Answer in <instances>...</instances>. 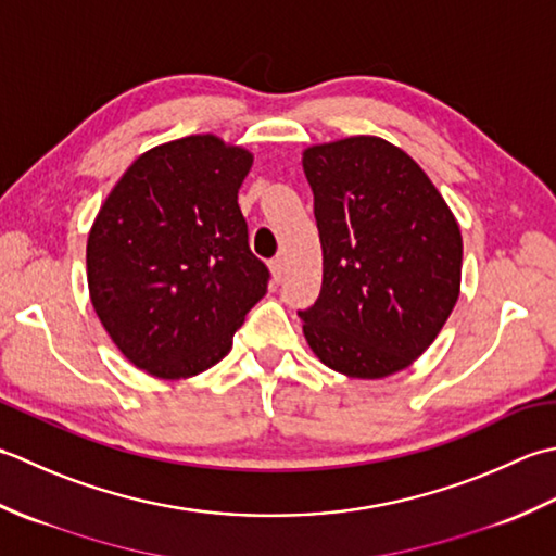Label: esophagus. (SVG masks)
<instances>
[{
    "label": "esophagus",
    "instance_id": "obj_1",
    "mask_svg": "<svg viewBox=\"0 0 556 556\" xmlns=\"http://www.w3.org/2000/svg\"><path fill=\"white\" fill-rule=\"evenodd\" d=\"M270 274H274V280H282V276H286V258L282 256H274L270 258Z\"/></svg>",
    "mask_w": 556,
    "mask_h": 556
}]
</instances>
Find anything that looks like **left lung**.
Masks as SVG:
<instances>
[{
    "mask_svg": "<svg viewBox=\"0 0 556 556\" xmlns=\"http://www.w3.org/2000/svg\"><path fill=\"white\" fill-rule=\"evenodd\" d=\"M324 252L321 292L298 312L314 355L355 379L405 369L456 307L463 240L410 155L377 136L302 157Z\"/></svg>",
    "mask_w": 556,
    "mask_h": 556,
    "instance_id": "8db88e82",
    "label": "left lung"
}]
</instances>
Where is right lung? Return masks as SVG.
I'll list each match as a JSON object with an SVG mask.
<instances>
[{"mask_svg":"<svg viewBox=\"0 0 556 556\" xmlns=\"http://www.w3.org/2000/svg\"><path fill=\"white\" fill-rule=\"evenodd\" d=\"M249 167L252 153L211 134L155 146L90 228V302L122 355L153 377H194L220 362L266 294L270 274L237 203Z\"/></svg>","mask_w":556,"mask_h":556,"instance_id":"right-lung-1","label":"right lung"}]
</instances>
